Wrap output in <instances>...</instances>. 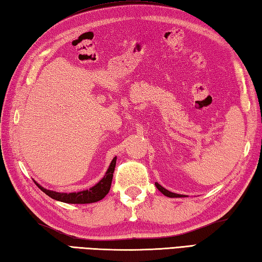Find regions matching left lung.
Masks as SVG:
<instances>
[{"mask_svg": "<svg viewBox=\"0 0 262 262\" xmlns=\"http://www.w3.org/2000/svg\"><path fill=\"white\" fill-rule=\"evenodd\" d=\"M156 186H157L159 191H160L163 194V195H166L168 198H184V195H182V194H176V193H172L170 191H168V189H166L165 187H162L160 184L156 183Z\"/></svg>", "mask_w": 262, "mask_h": 262, "instance_id": "left-lung-1", "label": "left lung"}]
</instances>
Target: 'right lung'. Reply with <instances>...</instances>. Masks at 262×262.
<instances>
[{"label":"right lung","instance_id":"add662e5","mask_svg":"<svg viewBox=\"0 0 262 262\" xmlns=\"http://www.w3.org/2000/svg\"><path fill=\"white\" fill-rule=\"evenodd\" d=\"M116 161H117V157L112 159L110 166L107 168L103 178H102L99 183L95 184L94 186H92L90 189H84V191L74 192V193H61V192L50 191V189H46L43 186H40L39 184H37V186L42 189L46 195H49L50 198H52L53 200H56V201H60V202L73 203V204H85V203L97 202L103 199L110 191L112 177H114V171L116 167Z\"/></svg>","mask_w":262,"mask_h":262}]
</instances>
